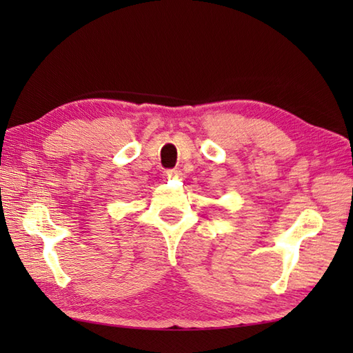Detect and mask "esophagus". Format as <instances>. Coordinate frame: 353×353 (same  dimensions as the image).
Segmentation results:
<instances>
[{
    "label": "esophagus",
    "instance_id": "1",
    "mask_svg": "<svg viewBox=\"0 0 353 353\" xmlns=\"http://www.w3.org/2000/svg\"><path fill=\"white\" fill-rule=\"evenodd\" d=\"M177 174H179L177 170H167V171H165V177H167V179L177 177Z\"/></svg>",
    "mask_w": 353,
    "mask_h": 353
}]
</instances>
